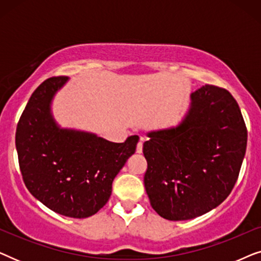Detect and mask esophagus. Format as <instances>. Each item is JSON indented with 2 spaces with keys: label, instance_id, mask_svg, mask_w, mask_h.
I'll return each instance as SVG.
<instances>
[{
  "label": "esophagus",
  "instance_id": "1",
  "mask_svg": "<svg viewBox=\"0 0 261 261\" xmlns=\"http://www.w3.org/2000/svg\"><path fill=\"white\" fill-rule=\"evenodd\" d=\"M137 153H142V142L140 141L137 146Z\"/></svg>",
  "mask_w": 261,
  "mask_h": 261
}]
</instances>
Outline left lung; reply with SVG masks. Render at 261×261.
I'll return each mask as SVG.
<instances>
[{"label": "left lung", "instance_id": "left-lung-1", "mask_svg": "<svg viewBox=\"0 0 261 261\" xmlns=\"http://www.w3.org/2000/svg\"><path fill=\"white\" fill-rule=\"evenodd\" d=\"M176 127L149 132L144 183L152 208L170 221L191 220L233 190L247 146L241 110L230 92L206 84L191 94Z\"/></svg>", "mask_w": 261, "mask_h": 261}]
</instances>
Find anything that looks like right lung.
<instances>
[{"mask_svg": "<svg viewBox=\"0 0 261 261\" xmlns=\"http://www.w3.org/2000/svg\"><path fill=\"white\" fill-rule=\"evenodd\" d=\"M67 80L51 77L35 89L17 123L15 145L28 191L60 215L85 219L108 202L114 178L134 154L139 137L117 144L60 128L51 102Z\"/></svg>", "mask_w": 261, "mask_h": 261, "instance_id": "1", "label": "right lung"}]
</instances>
